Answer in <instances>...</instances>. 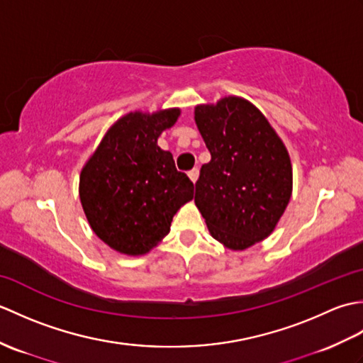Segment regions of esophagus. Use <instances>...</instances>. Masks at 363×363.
Wrapping results in <instances>:
<instances>
[{
	"label": "esophagus",
	"instance_id": "1",
	"mask_svg": "<svg viewBox=\"0 0 363 363\" xmlns=\"http://www.w3.org/2000/svg\"><path fill=\"white\" fill-rule=\"evenodd\" d=\"M198 176H199V169L198 168H194V169H190V172H189V177L191 179V182H196Z\"/></svg>",
	"mask_w": 363,
	"mask_h": 363
}]
</instances>
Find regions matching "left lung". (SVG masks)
Returning a JSON list of instances; mask_svg holds the SVG:
<instances>
[{"label": "left lung", "instance_id": "left-lung-1", "mask_svg": "<svg viewBox=\"0 0 363 363\" xmlns=\"http://www.w3.org/2000/svg\"><path fill=\"white\" fill-rule=\"evenodd\" d=\"M211 162L195 184V204L211 235L242 251L273 233L291 196L289 151L256 106L238 96L195 107Z\"/></svg>", "mask_w": 363, "mask_h": 363}]
</instances>
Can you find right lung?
I'll list each match as a JSON object with an SVG mask.
<instances>
[{"label": "right lung", "mask_w": 363, "mask_h": 363, "mask_svg": "<svg viewBox=\"0 0 363 363\" xmlns=\"http://www.w3.org/2000/svg\"><path fill=\"white\" fill-rule=\"evenodd\" d=\"M179 109L130 112L115 121L84 165L79 198L90 228L112 250L142 256L169 233L181 206L194 198V182L177 172L157 138Z\"/></svg>", "instance_id": "right-lung-1"}]
</instances>
